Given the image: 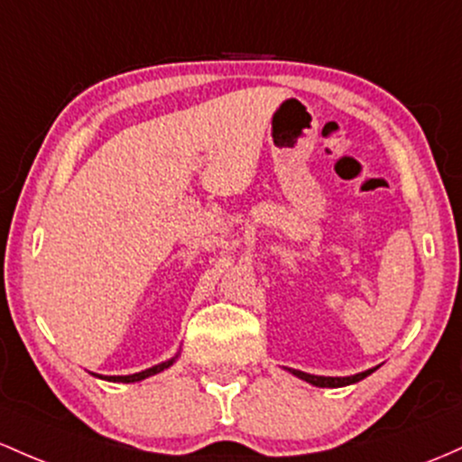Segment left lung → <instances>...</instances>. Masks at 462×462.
<instances>
[{
  "mask_svg": "<svg viewBox=\"0 0 462 462\" xmlns=\"http://www.w3.org/2000/svg\"><path fill=\"white\" fill-rule=\"evenodd\" d=\"M377 368H379V366L368 368V371L357 373V374H348V377H322V374H309V373L296 371V368H285V371L291 373L293 377L302 379V382L311 383V386H318V388H342V386H351V383L362 382L364 377H368V374L377 371Z\"/></svg>",
  "mask_w": 462,
  "mask_h": 462,
  "instance_id": "left-lung-1",
  "label": "left lung"
}]
</instances>
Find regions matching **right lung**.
<instances>
[{"mask_svg":"<svg viewBox=\"0 0 462 462\" xmlns=\"http://www.w3.org/2000/svg\"><path fill=\"white\" fill-rule=\"evenodd\" d=\"M177 357H180V353H177L175 357L166 359V362H162V364H155V366L146 368V371L134 373V374H96V373H91V374H94V377H100V379H107V382H118V383H135V382H142V379L151 377V374H157V373L166 371V368H171V366H173V364L177 362Z\"/></svg>","mask_w":462,"mask_h":462,"instance_id":"right-lung-1","label":"right lung"}]
</instances>
